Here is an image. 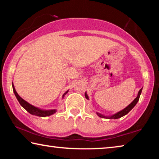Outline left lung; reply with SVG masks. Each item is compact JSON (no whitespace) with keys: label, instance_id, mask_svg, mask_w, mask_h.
<instances>
[{"label":"left lung","instance_id":"1","mask_svg":"<svg viewBox=\"0 0 159 159\" xmlns=\"http://www.w3.org/2000/svg\"><path fill=\"white\" fill-rule=\"evenodd\" d=\"M142 88H141L139 91L138 92V95L137 96V98L134 99V100L131 102V103L129 104V105L125 107L124 109L121 110V111L116 113V114H115L114 115H112V116H103L101 114H99V113H97V114H98L99 117L101 118H109V119H117V118H119L120 117L123 116H125L128 114V113L130 111V110L133 108V107L136 105V104L138 103V102L139 101V96L141 95V93H142ZM85 98L89 99L88 98V96L86 93H85Z\"/></svg>","mask_w":159,"mask_h":159}]
</instances>
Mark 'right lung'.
<instances>
[{
	"label": "right lung",
	"instance_id": "obj_1",
	"mask_svg": "<svg viewBox=\"0 0 159 159\" xmlns=\"http://www.w3.org/2000/svg\"><path fill=\"white\" fill-rule=\"evenodd\" d=\"M12 88H13V92H14L16 98H17L18 102H20L21 106L24 109H25L29 113H30L31 114L37 116L45 117V116H50V115H52L53 114H55V113L57 111V110H56V109L42 110L41 109H39L36 107L31 105V104L28 103L27 102L25 101V99H23L20 95H18L17 93L16 92L15 88L14 87V85H13V83H12ZM67 93H68V91H66V92L64 94L62 98H64V96Z\"/></svg>",
	"mask_w": 159,
	"mask_h": 159
}]
</instances>
